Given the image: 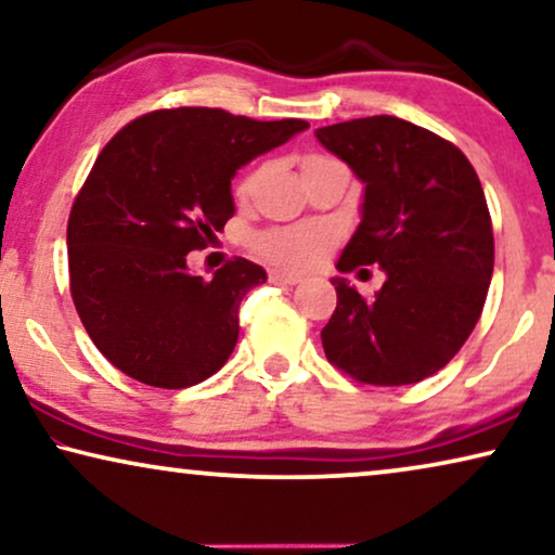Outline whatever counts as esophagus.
Segmentation results:
<instances>
[{"mask_svg": "<svg viewBox=\"0 0 555 555\" xmlns=\"http://www.w3.org/2000/svg\"><path fill=\"white\" fill-rule=\"evenodd\" d=\"M270 283H275V285H298L300 278H298V275H291V272L272 270V272H270Z\"/></svg>", "mask_w": 555, "mask_h": 555, "instance_id": "1", "label": "esophagus"}]
</instances>
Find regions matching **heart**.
<instances>
[{"mask_svg": "<svg viewBox=\"0 0 555 555\" xmlns=\"http://www.w3.org/2000/svg\"><path fill=\"white\" fill-rule=\"evenodd\" d=\"M333 158L310 154L302 158V171L313 169V166L331 164ZM253 186V173L240 181L237 194H247ZM331 245V232L321 224H293V227H278V230H268L255 237V249L264 260L280 264L287 270H306L325 255Z\"/></svg>", "mask_w": 555, "mask_h": 555, "instance_id": "heart-1", "label": "heart"}]
</instances>
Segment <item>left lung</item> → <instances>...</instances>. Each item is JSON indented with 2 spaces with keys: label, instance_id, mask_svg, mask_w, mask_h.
Segmentation results:
<instances>
[{
  "label": "left lung",
  "instance_id": "8db88e82",
  "mask_svg": "<svg viewBox=\"0 0 555 555\" xmlns=\"http://www.w3.org/2000/svg\"><path fill=\"white\" fill-rule=\"evenodd\" d=\"M315 139L363 184L361 222L336 268L386 275L374 298L331 280L338 306L323 351L361 384L422 382L452 361L488 298L495 242L480 179L454 143L397 116L323 126Z\"/></svg>",
  "mask_w": 555,
  "mask_h": 555
}]
</instances>
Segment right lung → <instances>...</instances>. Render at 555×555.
Segmentation results:
<instances>
[{"label": "right lung", "instance_id": "obj_1", "mask_svg": "<svg viewBox=\"0 0 555 555\" xmlns=\"http://www.w3.org/2000/svg\"><path fill=\"white\" fill-rule=\"evenodd\" d=\"M306 128L298 118L171 108L105 143L67 219V264L75 310L113 366L158 389H186L224 366L240 302L268 275L237 257L204 280L186 255L234 215L240 166Z\"/></svg>", "mask_w": 555, "mask_h": 555}]
</instances>
